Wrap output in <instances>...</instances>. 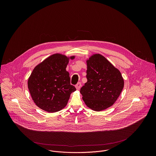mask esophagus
Listing matches in <instances>:
<instances>
[{
	"mask_svg": "<svg viewBox=\"0 0 156 156\" xmlns=\"http://www.w3.org/2000/svg\"><path fill=\"white\" fill-rule=\"evenodd\" d=\"M81 87V82H78L76 85H75V88L77 90H80Z\"/></svg>",
	"mask_w": 156,
	"mask_h": 156,
	"instance_id": "1",
	"label": "esophagus"
}]
</instances>
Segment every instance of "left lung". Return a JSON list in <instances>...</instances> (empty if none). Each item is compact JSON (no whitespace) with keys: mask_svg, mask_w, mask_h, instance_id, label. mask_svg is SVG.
I'll return each mask as SVG.
<instances>
[{"mask_svg":"<svg viewBox=\"0 0 156 156\" xmlns=\"http://www.w3.org/2000/svg\"><path fill=\"white\" fill-rule=\"evenodd\" d=\"M87 82L80 92L85 105L95 111L111 107L117 101L124 87L120 71L100 54L87 59Z\"/></svg>","mask_w":156,"mask_h":156,"instance_id":"obj_1","label":"left lung"}]
</instances>
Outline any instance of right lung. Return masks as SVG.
<instances>
[{
  "label": "right lung",
  "mask_w": 156,
  "mask_h": 156,
  "mask_svg": "<svg viewBox=\"0 0 156 156\" xmlns=\"http://www.w3.org/2000/svg\"><path fill=\"white\" fill-rule=\"evenodd\" d=\"M75 58V55L54 54L33 69L28 79V88L33 101L41 109L54 113L67 106L76 88L70 83L66 68L69 60Z\"/></svg>",
  "instance_id": "obj_1"
}]
</instances>
